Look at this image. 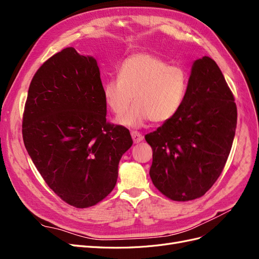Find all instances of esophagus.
<instances>
[{
  "label": "esophagus",
  "instance_id": "obj_1",
  "mask_svg": "<svg viewBox=\"0 0 259 259\" xmlns=\"http://www.w3.org/2000/svg\"><path fill=\"white\" fill-rule=\"evenodd\" d=\"M131 135H132L133 142H134V144H138V143H140L144 139V136L140 134L139 132H137V131H132L131 132Z\"/></svg>",
  "mask_w": 259,
  "mask_h": 259
}]
</instances>
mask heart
<instances>
[{
    "label": "heart",
    "mask_w": 259,
    "mask_h": 259,
    "mask_svg": "<svg viewBox=\"0 0 259 259\" xmlns=\"http://www.w3.org/2000/svg\"><path fill=\"white\" fill-rule=\"evenodd\" d=\"M188 73L175 65L149 53H137L125 58L117 69V79L103 85L107 107L115 115L135 105L120 122L138 127L146 121L160 123L175 116L182 108L188 90Z\"/></svg>",
    "instance_id": "heart-1"
}]
</instances>
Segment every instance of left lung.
<instances>
[{
  "label": "left lung",
  "mask_w": 259,
  "mask_h": 259,
  "mask_svg": "<svg viewBox=\"0 0 259 259\" xmlns=\"http://www.w3.org/2000/svg\"><path fill=\"white\" fill-rule=\"evenodd\" d=\"M237 105L216 62L192 66L182 108L145 136L152 148L151 180L166 198L191 201L213 186L226 165L237 127Z\"/></svg>",
  "instance_id": "left-lung-1"
}]
</instances>
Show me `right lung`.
I'll return each instance as SVG.
<instances>
[{
    "instance_id": "obj_1",
    "label": "right lung",
    "mask_w": 259,
    "mask_h": 259,
    "mask_svg": "<svg viewBox=\"0 0 259 259\" xmlns=\"http://www.w3.org/2000/svg\"><path fill=\"white\" fill-rule=\"evenodd\" d=\"M97 61L67 48L37 69L22 115V138L36 169L58 197L76 208L103 201L133 140L108 122Z\"/></svg>"
}]
</instances>
